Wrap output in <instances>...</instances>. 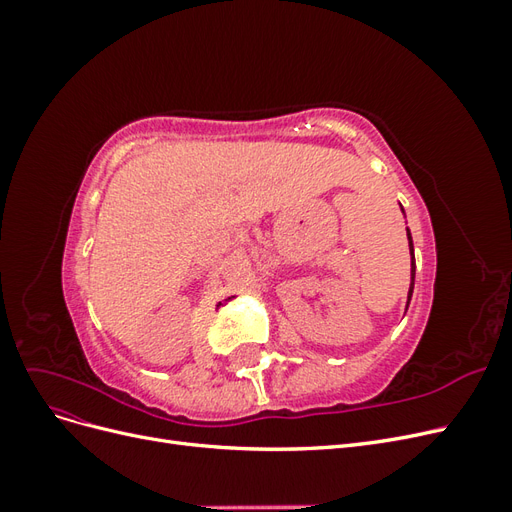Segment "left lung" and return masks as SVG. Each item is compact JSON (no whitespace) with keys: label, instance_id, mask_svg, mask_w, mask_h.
I'll return each instance as SVG.
<instances>
[{"label":"left lung","instance_id":"1","mask_svg":"<svg viewBox=\"0 0 512 512\" xmlns=\"http://www.w3.org/2000/svg\"><path fill=\"white\" fill-rule=\"evenodd\" d=\"M404 211V209H401ZM408 230V228H406ZM408 243H410V290H408V305H410V299H412V290H414V273H416V262H414V243H412V237H410V230H408ZM406 305V309H408Z\"/></svg>","mask_w":512,"mask_h":512}]
</instances>
